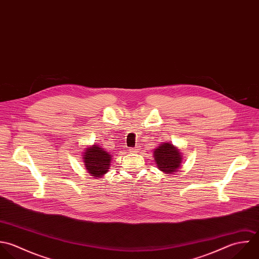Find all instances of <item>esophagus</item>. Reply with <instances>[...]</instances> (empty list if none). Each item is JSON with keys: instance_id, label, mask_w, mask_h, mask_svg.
Returning a JSON list of instances; mask_svg holds the SVG:
<instances>
[{"instance_id": "34e87169", "label": "esophagus", "mask_w": 259, "mask_h": 259, "mask_svg": "<svg viewBox=\"0 0 259 259\" xmlns=\"http://www.w3.org/2000/svg\"><path fill=\"white\" fill-rule=\"evenodd\" d=\"M140 150H141L140 145H137V146L134 147V148H130V151H131L132 153H138Z\"/></svg>"}]
</instances>
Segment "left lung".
<instances>
[{
	"instance_id": "left-lung-1",
	"label": "left lung",
	"mask_w": 259,
	"mask_h": 259,
	"mask_svg": "<svg viewBox=\"0 0 259 259\" xmlns=\"http://www.w3.org/2000/svg\"><path fill=\"white\" fill-rule=\"evenodd\" d=\"M154 153L155 162L163 172L172 174L181 166L182 158L180 152L169 143L160 145Z\"/></svg>"
}]
</instances>
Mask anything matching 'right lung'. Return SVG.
I'll use <instances>...</instances> for the list:
<instances>
[{
  "label": "right lung",
  "instance_id": "1",
  "mask_svg": "<svg viewBox=\"0 0 259 259\" xmlns=\"http://www.w3.org/2000/svg\"><path fill=\"white\" fill-rule=\"evenodd\" d=\"M83 157L87 170L94 178H99L108 171L111 157L103 149L94 145L91 149H87Z\"/></svg>",
  "mask_w": 259,
  "mask_h": 259
}]
</instances>
